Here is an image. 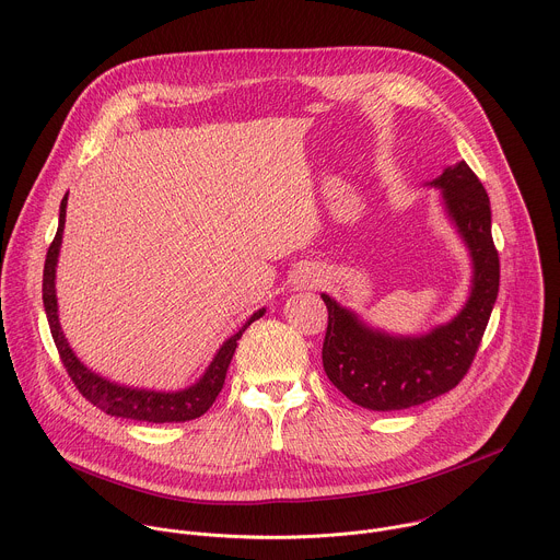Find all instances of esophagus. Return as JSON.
Masks as SVG:
<instances>
[{
    "label": "esophagus",
    "instance_id": "obj_1",
    "mask_svg": "<svg viewBox=\"0 0 560 560\" xmlns=\"http://www.w3.org/2000/svg\"><path fill=\"white\" fill-rule=\"evenodd\" d=\"M318 281H320V272L316 268H310V266L301 268L294 277L296 288H314V285H318Z\"/></svg>",
    "mask_w": 560,
    "mask_h": 560
}]
</instances>
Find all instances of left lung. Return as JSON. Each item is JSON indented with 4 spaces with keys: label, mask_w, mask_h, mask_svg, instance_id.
Instances as JSON below:
<instances>
[{
    "label": "left lung",
    "mask_w": 560,
    "mask_h": 560,
    "mask_svg": "<svg viewBox=\"0 0 560 560\" xmlns=\"http://www.w3.org/2000/svg\"><path fill=\"white\" fill-rule=\"evenodd\" d=\"M472 257V288L464 310L446 325L411 338L366 327L353 312L320 294L327 305L323 369L353 405L400 411L429 402L462 383L483 338L499 292V253L492 242L490 200L462 160L431 182Z\"/></svg>",
    "instance_id": "8db88e82"
}]
</instances>
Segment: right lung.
<instances>
[{"label": "right lung", "instance_id": "obj_1", "mask_svg": "<svg viewBox=\"0 0 560 560\" xmlns=\"http://www.w3.org/2000/svg\"><path fill=\"white\" fill-rule=\"evenodd\" d=\"M66 207H68V196L61 200V213H59V229L57 235L48 248L46 255V266H44V307L46 316L50 323V331L55 338V345L59 349L61 362L68 371V376L72 378L74 387L79 394L90 400L96 409H101L107 416L116 418H127V420H140V422H153V424H164V422H186V420H196L205 416L215 398L220 396L224 381H226V371L233 360L237 340L246 331V327L264 316L266 310L255 312L246 325L233 334L215 353L213 362L209 364L207 374L189 389H182L175 394H164V392H149V389H131L122 387L116 383L105 381L103 376L94 374L92 369H88L70 349L61 325H59V314H57V294H55V272H57V259H59V248H61V237H63V224H66Z\"/></svg>", "mask_w": 560, "mask_h": 560}]
</instances>
